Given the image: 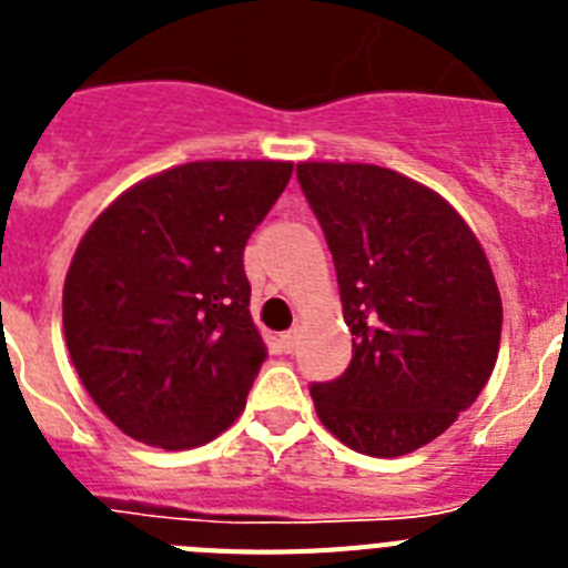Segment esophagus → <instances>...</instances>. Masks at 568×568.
Returning <instances> with one entry per match:
<instances>
[{
    "label": "esophagus",
    "mask_w": 568,
    "mask_h": 568,
    "mask_svg": "<svg viewBox=\"0 0 568 568\" xmlns=\"http://www.w3.org/2000/svg\"><path fill=\"white\" fill-rule=\"evenodd\" d=\"M295 344H298V327L287 329V333L281 335V346H284V349H287V353H293Z\"/></svg>",
    "instance_id": "esophagus-1"
}]
</instances>
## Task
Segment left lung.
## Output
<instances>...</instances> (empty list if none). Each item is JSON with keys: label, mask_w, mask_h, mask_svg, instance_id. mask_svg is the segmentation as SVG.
<instances>
[{"label": "left lung", "mask_w": 568, "mask_h": 568, "mask_svg": "<svg viewBox=\"0 0 568 568\" xmlns=\"http://www.w3.org/2000/svg\"><path fill=\"white\" fill-rule=\"evenodd\" d=\"M327 235L353 361L313 384L315 413L355 453L398 458L455 424L489 381L504 307L480 241L444 195L389 168L301 162Z\"/></svg>", "instance_id": "left-lung-1"}]
</instances>
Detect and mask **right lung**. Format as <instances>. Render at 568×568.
Returning <instances> with one entry per match:
<instances>
[{"label": "right lung", "instance_id": "1", "mask_svg": "<svg viewBox=\"0 0 568 568\" xmlns=\"http://www.w3.org/2000/svg\"><path fill=\"white\" fill-rule=\"evenodd\" d=\"M293 162H190L124 190L79 241L62 293L79 381L124 435L193 449L241 415L267 358L244 244Z\"/></svg>", "mask_w": 568, "mask_h": 568}]
</instances>
